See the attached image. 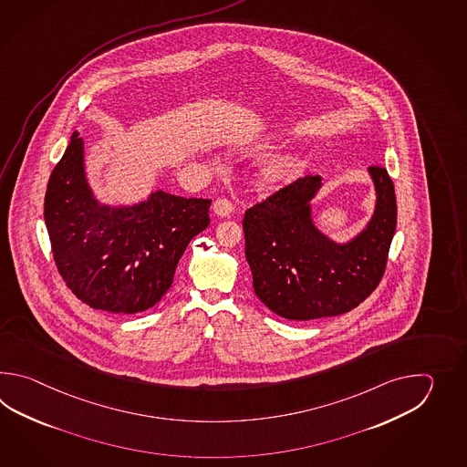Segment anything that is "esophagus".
Masks as SVG:
<instances>
[{
  "label": "esophagus",
  "instance_id": "1",
  "mask_svg": "<svg viewBox=\"0 0 467 467\" xmlns=\"http://www.w3.org/2000/svg\"><path fill=\"white\" fill-rule=\"evenodd\" d=\"M213 212H215V215H219V217H229L230 213H232V210H234V205H232V202L227 199H217L213 202Z\"/></svg>",
  "mask_w": 467,
  "mask_h": 467
}]
</instances>
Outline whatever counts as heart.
I'll return each instance as SVG.
<instances>
[{"label":"heart","mask_w":467,"mask_h":467,"mask_svg":"<svg viewBox=\"0 0 467 467\" xmlns=\"http://www.w3.org/2000/svg\"><path fill=\"white\" fill-rule=\"evenodd\" d=\"M292 170H294V161L288 157H270L264 160L262 165L258 167V180L264 185L274 187L287 179Z\"/></svg>","instance_id":"heart-1"}]
</instances>
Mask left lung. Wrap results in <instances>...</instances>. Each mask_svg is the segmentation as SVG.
I'll use <instances>...</instances> for the list:
<instances>
[{"label": "left lung", "instance_id": "obj_1", "mask_svg": "<svg viewBox=\"0 0 467 467\" xmlns=\"http://www.w3.org/2000/svg\"><path fill=\"white\" fill-rule=\"evenodd\" d=\"M368 173L376 189L374 215L346 244L322 234L312 219L310 200L322 187L320 175L296 180L245 212L254 290L280 317L340 316L378 287L396 232V192L388 170L368 167Z\"/></svg>", "mask_w": 467, "mask_h": 467}]
</instances>
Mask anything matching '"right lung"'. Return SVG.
I'll return each mask as SVG.
<instances>
[{
  "instance_id": "1",
  "label": "right lung",
  "mask_w": 467,
  "mask_h": 467,
  "mask_svg": "<svg viewBox=\"0 0 467 467\" xmlns=\"http://www.w3.org/2000/svg\"><path fill=\"white\" fill-rule=\"evenodd\" d=\"M210 203L163 190L133 205L99 203L85 173V143L73 131L45 195L61 278L91 308L137 314L153 307L171 285L190 240L209 227Z\"/></svg>"
}]
</instances>
